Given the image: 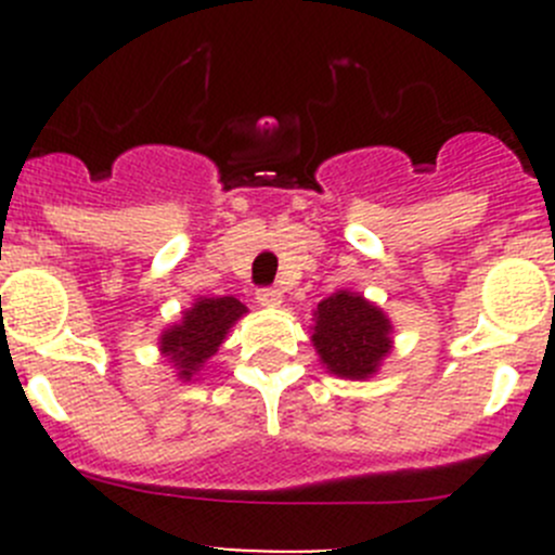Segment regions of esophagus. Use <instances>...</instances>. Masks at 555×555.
<instances>
[{
    "mask_svg": "<svg viewBox=\"0 0 555 555\" xmlns=\"http://www.w3.org/2000/svg\"><path fill=\"white\" fill-rule=\"evenodd\" d=\"M255 298H257V304H260V306H279V304H282V289L260 287L255 293Z\"/></svg>",
    "mask_w": 555,
    "mask_h": 555,
    "instance_id": "esophagus-1",
    "label": "esophagus"
}]
</instances>
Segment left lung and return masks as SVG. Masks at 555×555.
I'll return each mask as SVG.
<instances>
[{
    "instance_id": "1",
    "label": "left lung",
    "mask_w": 555,
    "mask_h": 555,
    "mask_svg": "<svg viewBox=\"0 0 555 555\" xmlns=\"http://www.w3.org/2000/svg\"><path fill=\"white\" fill-rule=\"evenodd\" d=\"M313 346L319 357L344 378H367L389 354V319L362 295L335 293L317 306Z\"/></svg>"
}]
</instances>
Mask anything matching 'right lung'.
<instances>
[{"mask_svg": "<svg viewBox=\"0 0 555 555\" xmlns=\"http://www.w3.org/2000/svg\"><path fill=\"white\" fill-rule=\"evenodd\" d=\"M246 309L236 298H204L184 311V322L166 330L160 349L179 367V378H190L222 344L231 324Z\"/></svg>", "mask_w": 555, "mask_h": 555, "instance_id": "right-lung-1", "label": "right lung"}]
</instances>
